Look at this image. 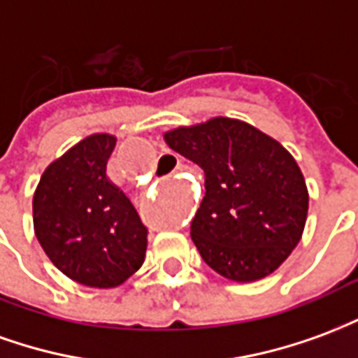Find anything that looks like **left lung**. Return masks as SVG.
I'll use <instances>...</instances> for the list:
<instances>
[{"mask_svg": "<svg viewBox=\"0 0 358 358\" xmlns=\"http://www.w3.org/2000/svg\"><path fill=\"white\" fill-rule=\"evenodd\" d=\"M164 141L205 172V197L192 220L203 261L234 282L274 272L307 220V184L295 159L261 130L224 117L171 130Z\"/></svg>", "mask_w": 358, "mask_h": 358, "instance_id": "left-lung-1", "label": "left lung"}]
</instances>
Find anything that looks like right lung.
<instances>
[{
  "mask_svg": "<svg viewBox=\"0 0 358 358\" xmlns=\"http://www.w3.org/2000/svg\"><path fill=\"white\" fill-rule=\"evenodd\" d=\"M117 140L94 134L45 169L36 187L34 230L50 261L90 287H117L145 259L148 228L107 176Z\"/></svg>",
  "mask_w": 358,
  "mask_h": 358,
  "instance_id": "obj_1",
  "label": "right lung"
}]
</instances>
